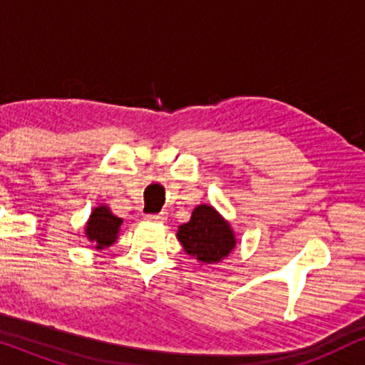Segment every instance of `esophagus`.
Masks as SVG:
<instances>
[{
  "label": "esophagus",
  "instance_id": "1",
  "mask_svg": "<svg viewBox=\"0 0 365 365\" xmlns=\"http://www.w3.org/2000/svg\"><path fill=\"white\" fill-rule=\"evenodd\" d=\"M146 219L151 220V222H165V215L163 214H150L146 215Z\"/></svg>",
  "mask_w": 365,
  "mask_h": 365
}]
</instances>
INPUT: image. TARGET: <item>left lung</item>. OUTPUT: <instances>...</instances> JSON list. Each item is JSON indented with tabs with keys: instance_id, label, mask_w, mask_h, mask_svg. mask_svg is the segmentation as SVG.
<instances>
[{
	"instance_id": "obj_1",
	"label": "left lung",
	"mask_w": 365,
	"mask_h": 365,
	"mask_svg": "<svg viewBox=\"0 0 365 365\" xmlns=\"http://www.w3.org/2000/svg\"><path fill=\"white\" fill-rule=\"evenodd\" d=\"M178 240L184 252L202 264H215L231 253L236 240L232 229L210 205H198L190 222L179 226Z\"/></svg>"
}]
</instances>
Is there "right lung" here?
Wrapping results in <instances>:
<instances>
[{
  "instance_id": "obj_1",
  "label": "right lung",
  "mask_w": 365,
  "mask_h": 365,
  "mask_svg": "<svg viewBox=\"0 0 365 365\" xmlns=\"http://www.w3.org/2000/svg\"><path fill=\"white\" fill-rule=\"evenodd\" d=\"M122 219H118L108 210V207L101 205V207L94 208L89 222L86 226V236L91 243L96 245V248H106L112 243H115L118 227H120Z\"/></svg>"
}]
</instances>
